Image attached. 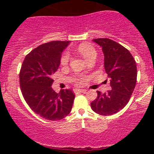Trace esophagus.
<instances>
[{"label":"esophagus","mask_w":154,"mask_h":154,"mask_svg":"<svg viewBox=\"0 0 154 154\" xmlns=\"http://www.w3.org/2000/svg\"><path fill=\"white\" fill-rule=\"evenodd\" d=\"M75 91H78V92H82V93H84L86 92V89H74Z\"/></svg>","instance_id":"34e87169"}]
</instances>
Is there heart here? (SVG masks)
<instances>
[{
  "label": "heart",
  "mask_w": 154,
  "mask_h": 154,
  "mask_svg": "<svg viewBox=\"0 0 154 154\" xmlns=\"http://www.w3.org/2000/svg\"><path fill=\"white\" fill-rule=\"evenodd\" d=\"M77 52L86 60V61L88 62L92 59L96 58V53L95 49L91 45L88 44H81L79 45L77 49ZM70 60V54L68 52H65L61 57V64L65 66L67 65Z\"/></svg>",
  "instance_id": "b5f03b06"
}]
</instances>
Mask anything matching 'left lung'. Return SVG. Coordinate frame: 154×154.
<instances>
[{
  "mask_svg": "<svg viewBox=\"0 0 154 154\" xmlns=\"http://www.w3.org/2000/svg\"><path fill=\"white\" fill-rule=\"evenodd\" d=\"M92 41L102 48L105 71L112 88L106 93L97 91L91 107L97 114L111 116L122 109L130 100L137 79L136 63L130 51L113 40L100 38Z\"/></svg>",
  "mask_w": 154,
  "mask_h": 154,
  "instance_id": "left-lung-1",
  "label": "left lung"
}]
</instances>
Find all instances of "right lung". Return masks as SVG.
<instances>
[{
	"mask_svg": "<svg viewBox=\"0 0 154 154\" xmlns=\"http://www.w3.org/2000/svg\"><path fill=\"white\" fill-rule=\"evenodd\" d=\"M70 41H52L26 56L20 71V86L31 109L43 119L61 120L71 111L75 94L71 89L57 93L51 75L58 70L63 51Z\"/></svg>",
	"mask_w": 154,
	"mask_h": 154,
	"instance_id": "right-lung-1",
	"label": "right lung"
}]
</instances>
